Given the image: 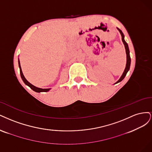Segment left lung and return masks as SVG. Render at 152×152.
<instances>
[{"instance_id": "8db88e82", "label": "left lung", "mask_w": 152, "mask_h": 152, "mask_svg": "<svg viewBox=\"0 0 152 152\" xmlns=\"http://www.w3.org/2000/svg\"><path fill=\"white\" fill-rule=\"evenodd\" d=\"M117 30H119V31L120 32L121 35V37H122V42H123L124 45V47H125V49H126V57H127V62H126V68L125 69L123 72V74L122 75L121 77H120V79L117 81L115 84H116V83H118L119 82H121L122 80L124 79V78L125 77L127 72H128V71L129 70V68H130V65H131V57H130V56H129V47H128V43H127L126 42V41L124 40V35L123 33L122 32V31L121 30H119V28H117Z\"/></svg>"}]
</instances>
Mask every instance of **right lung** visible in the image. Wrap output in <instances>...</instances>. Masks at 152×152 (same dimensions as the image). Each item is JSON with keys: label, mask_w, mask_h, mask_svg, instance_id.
I'll return each mask as SVG.
<instances>
[{"label": "right lung", "mask_w": 152, "mask_h": 152, "mask_svg": "<svg viewBox=\"0 0 152 152\" xmlns=\"http://www.w3.org/2000/svg\"><path fill=\"white\" fill-rule=\"evenodd\" d=\"M18 64H19V69H20V75H21V77L22 78V80L23 81V82L25 83V84L26 85H28L29 87L31 89H32L33 91H35L36 92H38V93H40V92H47V91H48L50 88H47V89H42V88H38V87H36L34 85H31V83L30 82H28L25 77H24L23 74V72H22V70H21V65H20V62H19V60L18 59Z\"/></svg>", "instance_id": "1"}]
</instances>
